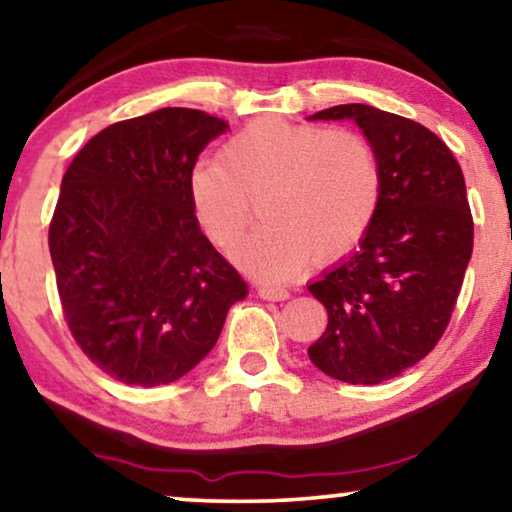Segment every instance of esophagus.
Listing matches in <instances>:
<instances>
[{"mask_svg": "<svg viewBox=\"0 0 512 512\" xmlns=\"http://www.w3.org/2000/svg\"><path fill=\"white\" fill-rule=\"evenodd\" d=\"M257 294H259V299H264V301H287L289 299V292L285 287H259L257 289Z\"/></svg>", "mask_w": 512, "mask_h": 512, "instance_id": "34e87169", "label": "esophagus"}]
</instances>
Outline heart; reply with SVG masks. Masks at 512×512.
I'll use <instances>...</instances> for the list:
<instances>
[{"mask_svg": "<svg viewBox=\"0 0 512 512\" xmlns=\"http://www.w3.org/2000/svg\"><path fill=\"white\" fill-rule=\"evenodd\" d=\"M188 195L218 248L234 246L259 200L264 225L232 257L257 278L285 280L310 257L333 262L363 239L379 207L381 170L361 133L264 117L225 142L220 163L193 167Z\"/></svg>", "mask_w": 512, "mask_h": 512, "instance_id": "b5f03b06", "label": "heart"}]
</instances>
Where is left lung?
<instances>
[{
    "label": "left lung",
    "instance_id": "obj_1",
    "mask_svg": "<svg viewBox=\"0 0 512 512\" xmlns=\"http://www.w3.org/2000/svg\"><path fill=\"white\" fill-rule=\"evenodd\" d=\"M310 119H354L375 149L381 197L361 248L308 287L329 312L310 361L347 384H381L444 335L474 250L467 186L451 149L416 121L363 103Z\"/></svg>",
    "mask_w": 512,
    "mask_h": 512
}]
</instances>
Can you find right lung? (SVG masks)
Here are the masks:
<instances>
[{
    "mask_svg": "<svg viewBox=\"0 0 512 512\" xmlns=\"http://www.w3.org/2000/svg\"><path fill=\"white\" fill-rule=\"evenodd\" d=\"M227 128L190 108L117 121L61 179L48 243L64 319L89 361L128 386L193 370L248 294L188 195L197 156Z\"/></svg>",
    "mask_w": 512,
    "mask_h": 512,
    "instance_id": "add662e5",
    "label": "right lung"
}]
</instances>
